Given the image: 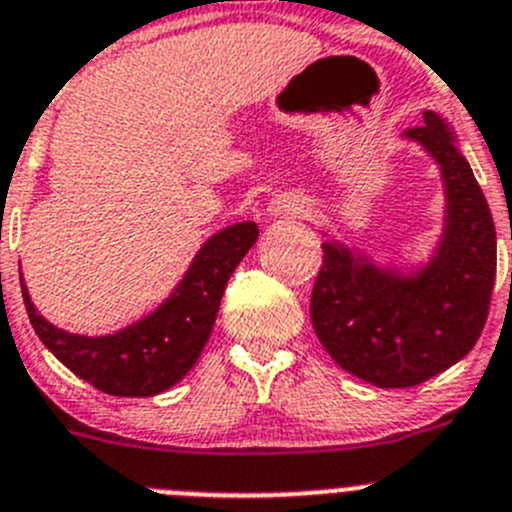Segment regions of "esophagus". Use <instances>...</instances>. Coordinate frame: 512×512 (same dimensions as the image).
<instances>
[{
	"label": "esophagus",
	"instance_id": "1",
	"mask_svg": "<svg viewBox=\"0 0 512 512\" xmlns=\"http://www.w3.org/2000/svg\"><path fill=\"white\" fill-rule=\"evenodd\" d=\"M272 212L298 217L300 212H305V199L298 197V194H278L272 199Z\"/></svg>",
	"mask_w": 512,
	"mask_h": 512
}]
</instances>
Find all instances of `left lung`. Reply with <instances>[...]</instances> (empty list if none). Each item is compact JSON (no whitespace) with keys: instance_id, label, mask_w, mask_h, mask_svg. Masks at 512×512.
I'll return each instance as SVG.
<instances>
[{"instance_id":"obj_1","label":"left lung","mask_w":512,"mask_h":512,"mask_svg":"<svg viewBox=\"0 0 512 512\" xmlns=\"http://www.w3.org/2000/svg\"><path fill=\"white\" fill-rule=\"evenodd\" d=\"M407 136L434 156L447 186L437 257L414 278H399L326 242L310 293V321L323 348L348 374L381 389L422 384L472 351L498 265L493 214L450 128L424 113Z\"/></svg>"}]
</instances>
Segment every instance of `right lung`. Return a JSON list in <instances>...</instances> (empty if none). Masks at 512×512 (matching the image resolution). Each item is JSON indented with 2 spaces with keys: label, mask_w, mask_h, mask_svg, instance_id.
I'll return each instance as SVG.
<instances>
[{
  "label": "right lung",
  "mask_w": 512,
  "mask_h": 512,
  "mask_svg": "<svg viewBox=\"0 0 512 512\" xmlns=\"http://www.w3.org/2000/svg\"><path fill=\"white\" fill-rule=\"evenodd\" d=\"M255 222L214 234L199 250L179 288L159 310L113 333L75 336L47 323L22 283L27 315L40 341L75 376L111 396H156L184 379L207 346L229 275L257 242ZM22 280V275H19Z\"/></svg>",
  "instance_id": "right-lung-1"
}]
</instances>
